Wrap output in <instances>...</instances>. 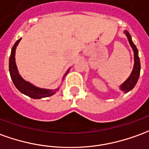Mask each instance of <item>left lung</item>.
I'll list each match as a JSON object with an SVG mask.
<instances>
[{
	"label": "left lung",
	"mask_w": 149,
	"mask_h": 149,
	"mask_svg": "<svg viewBox=\"0 0 149 149\" xmlns=\"http://www.w3.org/2000/svg\"><path fill=\"white\" fill-rule=\"evenodd\" d=\"M123 33L125 34L127 38L128 39L130 46L132 47L133 52H134V66H133L132 71L130 76H129L128 78L125 81L119 85L120 90L127 93L131 91L135 87V85H136V83L138 81V79H139L140 73V58H139V55H138V49L136 48V45L132 42L131 35L129 34V32L127 31H124Z\"/></svg>",
	"instance_id": "8db88e82"
}]
</instances>
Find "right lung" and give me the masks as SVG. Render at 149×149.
Here are the masks:
<instances>
[{
    "mask_svg": "<svg viewBox=\"0 0 149 149\" xmlns=\"http://www.w3.org/2000/svg\"><path fill=\"white\" fill-rule=\"evenodd\" d=\"M21 39H22V38H19L14 43V45H13V47H12V50H11V54H10V57H9V73H10V77H11V79H12V81H13L15 87L22 93H23L25 95L30 97L31 98H34V99H40V98L50 97L53 95V94H55L56 93V91H58L60 89V86L56 89L39 88L38 86L33 85L31 82L26 81L20 75L19 72L17 70L16 62H15V53H16L17 46L18 45V43L21 41ZM69 69L70 68H68V71L64 75V77L62 78L63 81H64V77L67 75V73L69 71Z\"/></svg>",
    "mask_w": 149,
    "mask_h": 149,
    "instance_id": "add662e5",
    "label": "right lung"
}]
</instances>
